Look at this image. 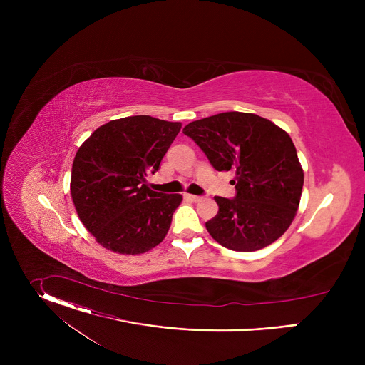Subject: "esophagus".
I'll return each instance as SVG.
<instances>
[{
	"label": "esophagus",
	"instance_id": "1",
	"mask_svg": "<svg viewBox=\"0 0 365 365\" xmlns=\"http://www.w3.org/2000/svg\"><path fill=\"white\" fill-rule=\"evenodd\" d=\"M185 197H186L187 200H190V202H199V200H202V197H200V196L190 195V193H185Z\"/></svg>",
	"mask_w": 365,
	"mask_h": 365
}]
</instances>
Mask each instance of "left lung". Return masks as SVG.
Wrapping results in <instances>:
<instances>
[{"mask_svg": "<svg viewBox=\"0 0 365 365\" xmlns=\"http://www.w3.org/2000/svg\"><path fill=\"white\" fill-rule=\"evenodd\" d=\"M183 133L218 172H235L234 199L215 196L211 237L234 251H257L280 238L296 217L303 169L290 135L270 120L222 113L187 124Z\"/></svg>", "mask_w": 365, "mask_h": 365, "instance_id": "1", "label": "left lung"}]
</instances>
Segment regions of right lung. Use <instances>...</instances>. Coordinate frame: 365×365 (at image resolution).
Returning a JSON list of instances; mask_svg holds the SVG:
<instances>
[{"instance_id":"obj_1","label":"right lung","mask_w":365,"mask_h":365,"mask_svg":"<svg viewBox=\"0 0 365 365\" xmlns=\"http://www.w3.org/2000/svg\"><path fill=\"white\" fill-rule=\"evenodd\" d=\"M182 128L150 115L113 120L76 151L71 195L81 222L103 248L143 254L159 245L182 195H163L144 182L159 170Z\"/></svg>"}]
</instances>
